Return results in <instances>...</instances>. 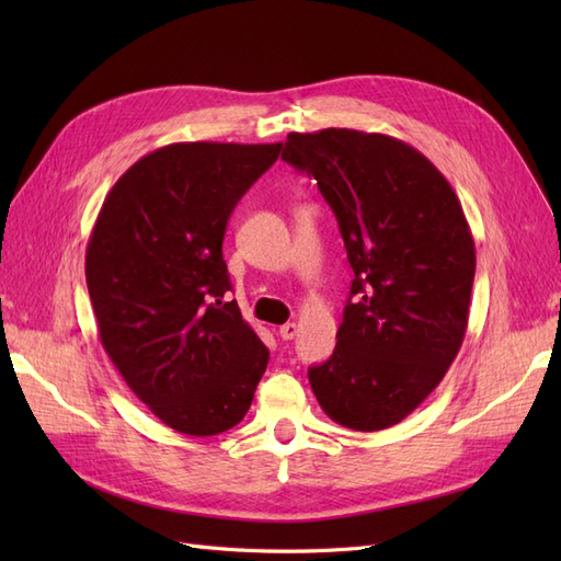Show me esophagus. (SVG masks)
Masks as SVG:
<instances>
[{
	"mask_svg": "<svg viewBox=\"0 0 561 561\" xmlns=\"http://www.w3.org/2000/svg\"><path fill=\"white\" fill-rule=\"evenodd\" d=\"M299 332V325L297 322H285V325L278 328V336L285 339V342H290V339H295Z\"/></svg>",
	"mask_w": 561,
	"mask_h": 561,
	"instance_id": "esophagus-1",
	"label": "esophagus"
}]
</instances>
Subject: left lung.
<instances>
[{"label":"left lung","instance_id":"left-lung-1","mask_svg":"<svg viewBox=\"0 0 561 561\" xmlns=\"http://www.w3.org/2000/svg\"><path fill=\"white\" fill-rule=\"evenodd\" d=\"M283 161L318 182L355 274L332 358L309 367L313 393L344 428L396 426L463 344L474 241L461 201L419 149L381 133H290Z\"/></svg>","mask_w":561,"mask_h":561}]
</instances>
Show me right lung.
<instances>
[{
  "mask_svg": "<svg viewBox=\"0 0 561 561\" xmlns=\"http://www.w3.org/2000/svg\"><path fill=\"white\" fill-rule=\"evenodd\" d=\"M276 145L175 142L116 180L87 248V285L110 360L165 426L208 437L252 404L268 351L241 316L222 241Z\"/></svg>",
  "mask_w": 561,
  "mask_h": 561,
  "instance_id": "add662e5",
  "label": "right lung"
}]
</instances>
